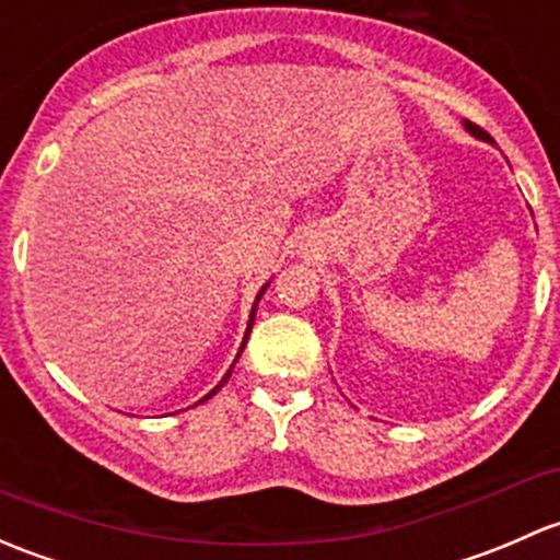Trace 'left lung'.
<instances>
[{
	"label": "left lung",
	"instance_id": "obj_1",
	"mask_svg": "<svg viewBox=\"0 0 560 560\" xmlns=\"http://www.w3.org/2000/svg\"><path fill=\"white\" fill-rule=\"evenodd\" d=\"M464 128H467L469 133H472V137H478V139H482V141H491V137H488L486 131H482L480 126H475V122H469V120H464Z\"/></svg>",
	"mask_w": 560,
	"mask_h": 560
}]
</instances>
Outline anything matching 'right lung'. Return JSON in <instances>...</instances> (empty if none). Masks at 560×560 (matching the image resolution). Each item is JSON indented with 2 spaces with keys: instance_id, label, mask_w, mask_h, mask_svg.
Here are the masks:
<instances>
[{
  "instance_id": "right-lung-1",
  "label": "right lung",
  "mask_w": 560,
  "mask_h": 560,
  "mask_svg": "<svg viewBox=\"0 0 560 560\" xmlns=\"http://www.w3.org/2000/svg\"><path fill=\"white\" fill-rule=\"evenodd\" d=\"M265 290H268V284H265V287H262V290H260V292H257V298H255V305H252V314H249V325H246V332H244V343H241V349H238V357H241V351H244V346H246V338H249V332H252V325H255L257 303H260V298L265 295ZM238 357H235V362H238ZM235 362H233V364H235ZM233 364H231V370H228V373H225V378H222V381H220V384H217L214 388H211V392H209V394H206V397H203V399H198V402H206V399H211V397H214V394H217V392H220V388H222V386H225V384H228V378H231V373H233Z\"/></svg>"
}]
</instances>
